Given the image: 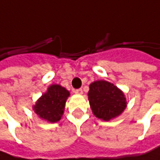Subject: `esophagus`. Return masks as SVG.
<instances>
[{
	"instance_id": "34e87169",
	"label": "esophagus",
	"mask_w": 160,
	"mask_h": 160,
	"mask_svg": "<svg viewBox=\"0 0 160 160\" xmlns=\"http://www.w3.org/2000/svg\"><path fill=\"white\" fill-rule=\"evenodd\" d=\"M74 93L77 94V95H82V88L76 89V90H74Z\"/></svg>"
}]
</instances>
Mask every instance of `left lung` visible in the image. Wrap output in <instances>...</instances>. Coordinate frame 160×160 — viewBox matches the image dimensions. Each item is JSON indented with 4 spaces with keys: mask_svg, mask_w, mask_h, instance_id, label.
<instances>
[{
    "mask_svg": "<svg viewBox=\"0 0 160 160\" xmlns=\"http://www.w3.org/2000/svg\"><path fill=\"white\" fill-rule=\"evenodd\" d=\"M88 97L94 114L104 121L118 116L127 107L123 92L106 81L91 83Z\"/></svg>",
    "mask_w": 160,
    "mask_h": 160,
    "instance_id": "left-lung-1",
    "label": "left lung"
}]
</instances>
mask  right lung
Returning <instances> with one entry per match:
<instances>
[{"instance_id":"obj_1","label":"right lung","mask_w":160,"mask_h":160,"mask_svg":"<svg viewBox=\"0 0 160 160\" xmlns=\"http://www.w3.org/2000/svg\"><path fill=\"white\" fill-rule=\"evenodd\" d=\"M68 97L69 92L65 88L58 84L51 85L33 106L34 112L46 121L50 123L58 122L63 113Z\"/></svg>"}]
</instances>
